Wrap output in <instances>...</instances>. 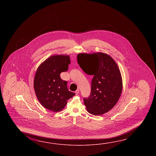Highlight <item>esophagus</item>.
Segmentation results:
<instances>
[{"label": "esophagus", "instance_id": "34e87169", "mask_svg": "<svg viewBox=\"0 0 156 156\" xmlns=\"http://www.w3.org/2000/svg\"><path fill=\"white\" fill-rule=\"evenodd\" d=\"M75 94H76V95H77L79 94V90H76V91H75Z\"/></svg>", "mask_w": 156, "mask_h": 156}]
</instances>
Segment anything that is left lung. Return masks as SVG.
I'll return each mask as SVG.
<instances>
[{"label": "left lung", "instance_id": "1", "mask_svg": "<svg viewBox=\"0 0 156 156\" xmlns=\"http://www.w3.org/2000/svg\"><path fill=\"white\" fill-rule=\"evenodd\" d=\"M77 62L85 73L93 75L91 94L84 98L87 111L94 115L107 113L116 105L123 89L118 66L106 53H79Z\"/></svg>", "mask_w": 156, "mask_h": 156}]
</instances>
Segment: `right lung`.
I'll return each instance as SVG.
<instances>
[{
	"label": "right lung",
	"mask_w": 156,
	"mask_h": 156,
	"mask_svg": "<svg viewBox=\"0 0 156 156\" xmlns=\"http://www.w3.org/2000/svg\"><path fill=\"white\" fill-rule=\"evenodd\" d=\"M70 63L69 55H54L38 67L34 89L38 101L47 109L60 112L66 106L67 100L75 95L67 89V81L60 77V73L68 70Z\"/></svg>",
	"instance_id": "right-lung-1"
}]
</instances>
